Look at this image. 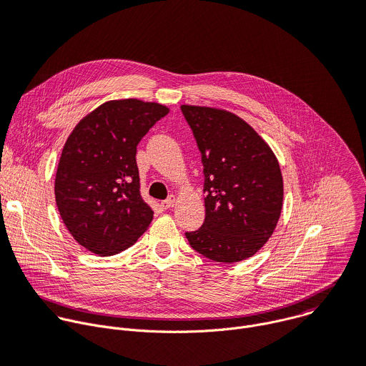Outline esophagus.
<instances>
[{
    "instance_id": "obj_1",
    "label": "esophagus",
    "mask_w": 366,
    "mask_h": 366,
    "mask_svg": "<svg viewBox=\"0 0 366 366\" xmlns=\"http://www.w3.org/2000/svg\"><path fill=\"white\" fill-rule=\"evenodd\" d=\"M175 202H177V197H175V195H171L169 198H167L165 201H162V207H164V208H172V207L175 205Z\"/></svg>"
}]
</instances>
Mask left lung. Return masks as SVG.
Returning <instances> with one entry per match:
<instances>
[{
  "label": "left lung",
  "mask_w": 366,
  "mask_h": 366,
  "mask_svg": "<svg viewBox=\"0 0 366 366\" xmlns=\"http://www.w3.org/2000/svg\"><path fill=\"white\" fill-rule=\"evenodd\" d=\"M204 167L205 220L185 236L192 249L222 264L253 256L272 236L284 182L269 144L239 116L181 106Z\"/></svg>",
  "instance_id": "8db88e82"
}]
</instances>
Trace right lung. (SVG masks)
I'll use <instances>...</instances> for the list:
<instances>
[{"instance_id":"add662e5","label":"right lung","mask_w":366,"mask_h":366,"mask_svg":"<svg viewBox=\"0 0 366 366\" xmlns=\"http://www.w3.org/2000/svg\"><path fill=\"white\" fill-rule=\"evenodd\" d=\"M168 113L158 102L112 99L66 139L55 178L56 205L72 237L89 252L116 254L149 227L153 210L140 195L136 149Z\"/></svg>"}]
</instances>
